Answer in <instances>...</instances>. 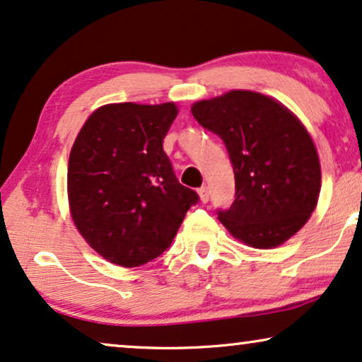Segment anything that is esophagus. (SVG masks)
Instances as JSON below:
<instances>
[{
    "label": "esophagus",
    "instance_id": "34e87169",
    "mask_svg": "<svg viewBox=\"0 0 362 362\" xmlns=\"http://www.w3.org/2000/svg\"><path fill=\"white\" fill-rule=\"evenodd\" d=\"M197 192H199V197H201L202 202L209 201V187H207V186H201L199 189H197Z\"/></svg>",
    "mask_w": 362,
    "mask_h": 362
}]
</instances>
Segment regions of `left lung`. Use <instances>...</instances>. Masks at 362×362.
Listing matches in <instances>:
<instances>
[{
	"label": "left lung",
	"instance_id": "obj_1",
	"mask_svg": "<svg viewBox=\"0 0 362 362\" xmlns=\"http://www.w3.org/2000/svg\"><path fill=\"white\" fill-rule=\"evenodd\" d=\"M192 115L224 141L235 199L217 209L235 239L272 249L295 235L318 202L321 170L310 133L288 108L249 90L196 102Z\"/></svg>",
	"mask_w": 362,
	"mask_h": 362
}]
</instances>
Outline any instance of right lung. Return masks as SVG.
I'll return each mask as SVG.
<instances>
[{"instance_id": "right-lung-1", "label": "right lung", "mask_w": 362, "mask_h": 362, "mask_svg": "<svg viewBox=\"0 0 362 362\" xmlns=\"http://www.w3.org/2000/svg\"><path fill=\"white\" fill-rule=\"evenodd\" d=\"M176 115L173 102L110 103L88 117L74 141L67 170L74 224L112 264L130 269L160 257L199 201L163 150Z\"/></svg>"}]
</instances>
